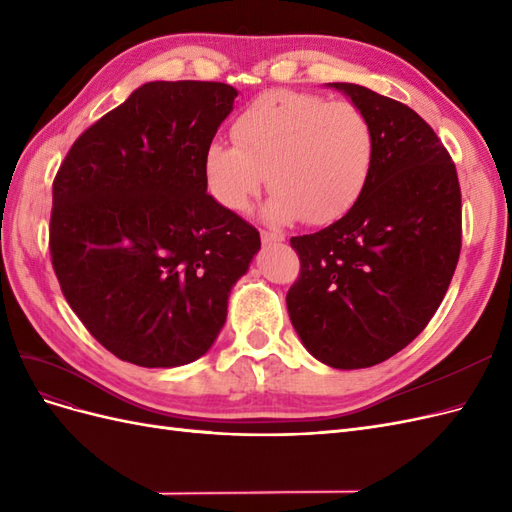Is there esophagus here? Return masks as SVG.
I'll list each match as a JSON object with an SVG mask.
<instances>
[{
  "instance_id": "1",
  "label": "esophagus",
  "mask_w": 512,
  "mask_h": 512,
  "mask_svg": "<svg viewBox=\"0 0 512 512\" xmlns=\"http://www.w3.org/2000/svg\"><path fill=\"white\" fill-rule=\"evenodd\" d=\"M260 239L265 245H271V243H282L284 241V235H280V232H271V230H262L260 232Z\"/></svg>"
}]
</instances>
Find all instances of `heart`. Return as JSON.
Wrapping results in <instances>:
<instances>
[{
  "label": "heart",
  "mask_w": 512,
  "mask_h": 512,
  "mask_svg": "<svg viewBox=\"0 0 512 512\" xmlns=\"http://www.w3.org/2000/svg\"><path fill=\"white\" fill-rule=\"evenodd\" d=\"M235 143L205 149L211 196L243 213L269 181L267 218L331 224L361 198L376 160L374 123L361 106L301 91L256 98L232 126Z\"/></svg>",
  "instance_id": "b5f03b06"
}]
</instances>
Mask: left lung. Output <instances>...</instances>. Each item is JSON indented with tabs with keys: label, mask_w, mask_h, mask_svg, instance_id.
<instances>
[{
	"label": "left lung",
	"mask_w": 512,
	"mask_h": 512,
	"mask_svg": "<svg viewBox=\"0 0 512 512\" xmlns=\"http://www.w3.org/2000/svg\"><path fill=\"white\" fill-rule=\"evenodd\" d=\"M367 113L376 160L342 220L292 237L299 280L286 294L294 331L335 369L378 365L436 314L461 252L455 164L410 106L354 83H329Z\"/></svg>",
	"instance_id": "obj_1"
}]
</instances>
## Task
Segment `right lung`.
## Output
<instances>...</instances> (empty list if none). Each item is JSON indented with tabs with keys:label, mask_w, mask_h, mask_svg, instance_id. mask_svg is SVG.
<instances>
[{
	"label": "right lung",
	"mask_w": 512,
	"mask_h": 512,
	"mask_svg": "<svg viewBox=\"0 0 512 512\" xmlns=\"http://www.w3.org/2000/svg\"><path fill=\"white\" fill-rule=\"evenodd\" d=\"M237 89L153 81L87 128L53 181L49 247L61 292L117 359L179 367L226 322L258 230L207 194L205 149Z\"/></svg>",
	"instance_id": "add662e5"
}]
</instances>
